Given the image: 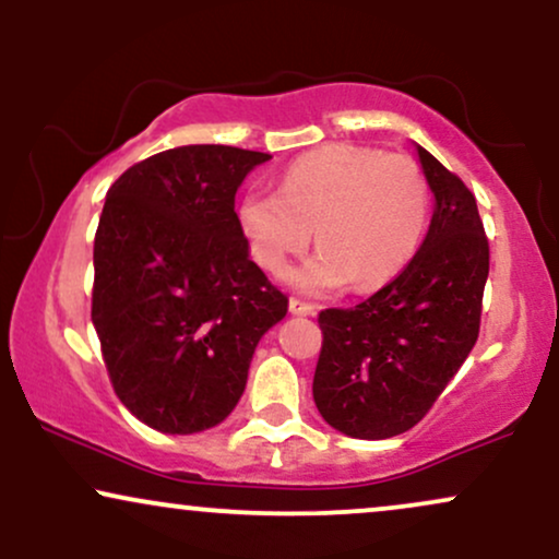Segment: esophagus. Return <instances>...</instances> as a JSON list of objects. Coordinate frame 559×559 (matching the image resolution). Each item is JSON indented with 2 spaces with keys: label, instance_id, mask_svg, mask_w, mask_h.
Wrapping results in <instances>:
<instances>
[{
  "label": "esophagus",
  "instance_id": "1",
  "mask_svg": "<svg viewBox=\"0 0 559 559\" xmlns=\"http://www.w3.org/2000/svg\"><path fill=\"white\" fill-rule=\"evenodd\" d=\"M288 309H292V314H296V317L314 314V304H307V301H301V299L288 301Z\"/></svg>",
  "mask_w": 559,
  "mask_h": 559
}]
</instances>
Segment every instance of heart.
Instances as JSON below:
<instances>
[{
  "label": "heart",
  "mask_w": 559,
  "mask_h": 559,
  "mask_svg": "<svg viewBox=\"0 0 559 559\" xmlns=\"http://www.w3.org/2000/svg\"><path fill=\"white\" fill-rule=\"evenodd\" d=\"M430 188L407 154L328 144L284 169L278 193L247 190L237 203L239 229L267 273H284L314 242L320 252L292 273L304 294L353 284L369 292L394 278L418 250Z\"/></svg>",
  "instance_id": "heart-1"
}]
</instances>
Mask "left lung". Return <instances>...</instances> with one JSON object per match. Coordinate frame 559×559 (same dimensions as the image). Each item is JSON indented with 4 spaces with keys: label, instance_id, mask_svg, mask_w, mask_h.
Instances as JSON below:
<instances>
[{
    "label": "left lung",
    "instance_id": "left-lung-1",
    "mask_svg": "<svg viewBox=\"0 0 559 559\" xmlns=\"http://www.w3.org/2000/svg\"><path fill=\"white\" fill-rule=\"evenodd\" d=\"M413 146L433 193L420 250L366 301L320 314L314 405L332 428L366 441L420 423L462 369L477 343L490 271L475 195L433 154Z\"/></svg>",
    "mask_w": 559,
    "mask_h": 559
}]
</instances>
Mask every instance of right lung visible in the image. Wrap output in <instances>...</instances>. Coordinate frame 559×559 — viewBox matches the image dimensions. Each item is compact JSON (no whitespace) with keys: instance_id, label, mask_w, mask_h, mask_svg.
I'll return each mask as SVG.
<instances>
[{"instance_id":"obj_1","label":"right lung","mask_w":559,"mask_h":559,"mask_svg":"<svg viewBox=\"0 0 559 559\" xmlns=\"http://www.w3.org/2000/svg\"><path fill=\"white\" fill-rule=\"evenodd\" d=\"M271 154L190 144L112 182L95 235L92 324L112 390L162 433L229 418L288 299L252 263L235 195Z\"/></svg>"}]
</instances>
